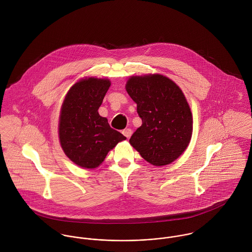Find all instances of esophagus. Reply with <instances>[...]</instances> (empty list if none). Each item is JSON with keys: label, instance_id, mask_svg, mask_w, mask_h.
<instances>
[{"label": "esophagus", "instance_id": "1", "mask_svg": "<svg viewBox=\"0 0 252 252\" xmlns=\"http://www.w3.org/2000/svg\"><path fill=\"white\" fill-rule=\"evenodd\" d=\"M122 133H123V135H124L127 139H129V138L131 137V135H132V130H131V129H129V128H127V129L123 130V131H122Z\"/></svg>", "mask_w": 252, "mask_h": 252}]
</instances>
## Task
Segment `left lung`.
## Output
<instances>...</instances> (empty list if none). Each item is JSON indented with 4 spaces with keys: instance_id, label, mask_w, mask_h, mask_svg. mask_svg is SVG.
I'll return each mask as SVG.
<instances>
[{
    "instance_id": "8db88e82",
    "label": "left lung",
    "mask_w": 252,
    "mask_h": 252,
    "mask_svg": "<svg viewBox=\"0 0 252 252\" xmlns=\"http://www.w3.org/2000/svg\"><path fill=\"white\" fill-rule=\"evenodd\" d=\"M126 91L143 121L130 144L153 166L171 164L192 136L193 118L184 94L173 80L157 73L130 77Z\"/></svg>"
}]
</instances>
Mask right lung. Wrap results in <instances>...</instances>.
<instances>
[{
  "instance_id": "add662e5",
  "label": "right lung",
  "mask_w": 252,
  "mask_h": 252,
  "mask_svg": "<svg viewBox=\"0 0 252 252\" xmlns=\"http://www.w3.org/2000/svg\"><path fill=\"white\" fill-rule=\"evenodd\" d=\"M109 86L108 79H81L72 85L63 102L59 119L60 144L70 160L81 168L99 167L108 151L126 140L98 112Z\"/></svg>"
}]
</instances>
